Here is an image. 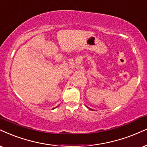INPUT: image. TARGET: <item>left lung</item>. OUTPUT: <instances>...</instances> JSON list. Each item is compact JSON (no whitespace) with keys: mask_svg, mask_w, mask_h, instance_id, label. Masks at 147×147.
<instances>
[{"mask_svg":"<svg viewBox=\"0 0 147 147\" xmlns=\"http://www.w3.org/2000/svg\"><path fill=\"white\" fill-rule=\"evenodd\" d=\"M86 107H87V106H86ZM88 107V108H89V107ZM90 109H91V110H93V109H90V108H89Z\"/></svg>","mask_w":147,"mask_h":147,"instance_id":"8db88e82","label":"left lung"}]
</instances>
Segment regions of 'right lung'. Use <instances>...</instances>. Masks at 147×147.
<instances>
[{
  "label": "right lung",
  "mask_w": 147,
  "mask_h": 147,
  "mask_svg": "<svg viewBox=\"0 0 147 147\" xmlns=\"http://www.w3.org/2000/svg\"><path fill=\"white\" fill-rule=\"evenodd\" d=\"M55 108H53V109H55Z\"/></svg>",
  "instance_id": "add662e5"
}]
</instances>
